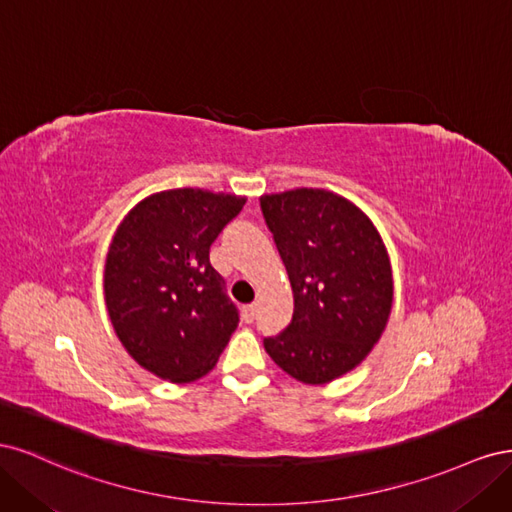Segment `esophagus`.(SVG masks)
<instances>
[{"label":"esophagus","mask_w":512,"mask_h":512,"mask_svg":"<svg viewBox=\"0 0 512 512\" xmlns=\"http://www.w3.org/2000/svg\"><path fill=\"white\" fill-rule=\"evenodd\" d=\"M254 318H256V305L252 303V305H245L243 307V320L245 322H254Z\"/></svg>","instance_id":"esophagus-1"}]
</instances>
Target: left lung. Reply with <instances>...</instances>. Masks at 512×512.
<instances>
[{"instance_id":"1","label":"left lung","mask_w":512,"mask_h":512,"mask_svg":"<svg viewBox=\"0 0 512 512\" xmlns=\"http://www.w3.org/2000/svg\"><path fill=\"white\" fill-rule=\"evenodd\" d=\"M260 209L294 299L292 322L265 350L303 384L342 378L391 316L393 271L380 232L352 200L320 188L262 194Z\"/></svg>"}]
</instances>
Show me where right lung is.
<instances>
[{
  "mask_svg": "<svg viewBox=\"0 0 512 512\" xmlns=\"http://www.w3.org/2000/svg\"><path fill=\"white\" fill-rule=\"evenodd\" d=\"M245 196L177 188L136 203L108 245L104 301L121 346L173 384L207 376L239 324L209 247Z\"/></svg>",
  "mask_w": 512,
  "mask_h": 512,
  "instance_id": "add662e5",
  "label": "right lung"
}]
</instances>
